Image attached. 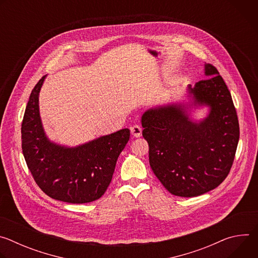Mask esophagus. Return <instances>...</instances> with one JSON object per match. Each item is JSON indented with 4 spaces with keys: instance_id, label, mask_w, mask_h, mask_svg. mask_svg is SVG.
<instances>
[{
    "instance_id": "obj_1",
    "label": "esophagus",
    "mask_w": 258,
    "mask_h": 258,
    "mask_svg": "<svg viewBox=\"0 0 258 258\" xmlns=\"http://www.w3.org/2000/svg\"><path fill=\"white\" fill-rule=\"evenodd\" d=\"M131 133L135 138H140L142 136V127L141 125L135 124L131 127Z\"/></svg>"
}]
</instances>
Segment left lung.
Wrapping results in <instances>:
<instances>
[{
  "mask_svg": "<svg viewBox=\"0 0 258 258\" xmlns=\"http://www.w3.org/2000/svg\"><path fill=\"white\" fill-rule=\"evenodd\" d=\"M207 79L188 87L192 105L208 106L207 117L189 118L190 106L172 104L147 110L143 137L149 144L150 166L172 195L196 197L222 183L234 162L240 130L231 93L212 64Z\"/></svg>",
  "mask_w": 258,
  "mask_h": 258,
  "instance_id": "1",
  "label": "left lung"
}]
</instances>
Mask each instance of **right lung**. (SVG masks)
<instances>
[{"label": "right lung", "mask_w": 258, "mask_h": 258, "mask_svg": "<svg viewBox=\"0 0 258 258\" xmlns=\"http://www.w3.org/2000/svg\"><path fill=\"white\" fill-rule=\"evenodd\" d=\"M43 77L29 96L21 124L22 152L34 181L49 197L73 204L93 202L106 192L116 161L130 140L123 128L67 148L48 140L39 109Z\"/></svg>", "instance_id": "1"}]
</instances>
